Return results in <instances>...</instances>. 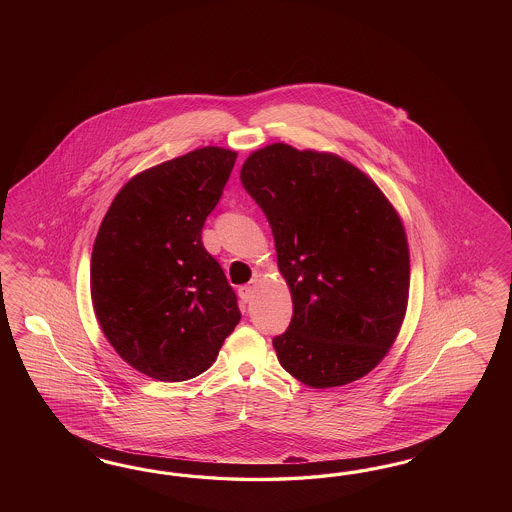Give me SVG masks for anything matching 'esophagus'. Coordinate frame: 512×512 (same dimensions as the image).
<instances>
[{"instance_id": "1", "label": "esophagus", "mask_w": 512, "mask_h": 512, "mask_svg": "<svg viewBox=\"0 0 512 512\" xmlns=\"http://www.w3.org/2000/svg\"><path fill=\"white\" fill-rule=\"evenodd\" d=\"M255 281H251L249 285H242L240 289H238V296L242 298V302H251L253 300V296H255Z\"/></svg>"}]
</instances>
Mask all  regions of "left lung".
Segmentation results:
<instances>
[{
	"label": "left lung",
	"instance_id": "8db88e82",
	"mask_svg": "<svg viewBox=\"0 0 512 512\" xmlns=\"http://www.w3.org/2000/svg\"><path fill=\"white\" fill-rule=\"evenodd\" d=\"M242 186L261 206L293 296L272 340L285 372L313 388L353 383L387 355L409 298L402 219L338 155L276 142L249 155Z\"/></svg>",
	"mask_w": 512,
	"mask_h": 512
}]
</instances>
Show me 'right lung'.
<instances>
[{
    "label": "right lung",
    "mask_w": 512,
    "mask_h": 512,
    "mask_svg": "<svg viewBox=\"0 0 512 512\" xmlns=\"http://www.w3.org/2000/svg\"><path fill=\"white\" fill-rule=\"evenodd\" d=\"M234 161L233 150L206 146L140 172L114 197L95 238V317L116 353L157 381L206 372L242 317L201 240Z\"/></svg>",
    "instance_id": "1"
}]
</instances>
